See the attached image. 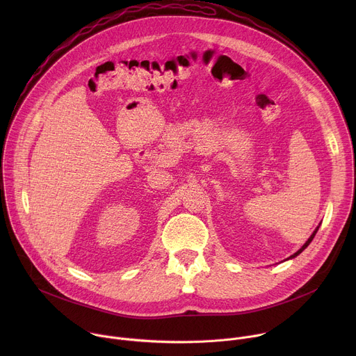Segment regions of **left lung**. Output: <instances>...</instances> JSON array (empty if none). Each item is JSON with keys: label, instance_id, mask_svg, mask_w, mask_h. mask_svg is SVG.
<instances>
[{"label": "left lung", "instance_id": "8db88e82", "mask_svg": "<svg viewBox=\"0 0 356 356\" xmlns=\"http://www.w3.org/2000/svg\"><path fill=\"white\" fill-rule=\"evenodd\" d=\"M318 228H320V225H318V227H317V228H316V229H314V232H313V234H312V236H310V238H309V239H307V241H306V243H304V245H302V246H301V248H300V249H298V250H297V252H296V253H293V255H291V257H290V258H289V259H291V258H296V257H297V255H300V253H301V252H302V250H304V249H306V248H307V246H309V245H310V242H312V241H313V238H314V236H316V234H317V231H318Z\"/></svg>", "mask_w": 356, "mask_h": 356}]
</instances>
